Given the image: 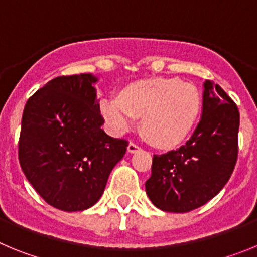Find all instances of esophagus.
<instances>
[{
	"mask_svg": "<svg viewBox=\"0 0 257 257\" xmlns=\"http://www.w3.org/2000/svg\"><path fill=\"white\" fill-rule=\"evenodd\" d=\"M140 151V147L139 145H136L135 143H130L128 144V147H127V152L128 153H136V152Z\"/></svg>",
	"mask_w": 257,
	"mask_h": 257,
	"instance_id": "obj_1",
	"label": "esophagus"
}]
</instances>
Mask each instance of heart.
<instances>
[{
	"mask_svg": "<svg viewBox=\"0 0 257 257\" xmlns=\"http://www.w3.org/2000/svg\"><path fill=\"white\" fill-rule=\"evenodd\" d=\"M202 96L192 83L176 78H152L131 83L119 97H104L100 112L110 131L124 134L143 117L145 136L157 147L183 142L198 119Z\"/></svg>",
	"mask_w": 257,
	"mask_h": 257,
	"instance_id": "heart-1",
	"label": "heart"
}]
</instances>
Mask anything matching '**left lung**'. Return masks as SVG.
I'll return each mask as SVG.
<instances>
[{
	"label": "left lung",
	"instance_id": "8db88e82",
	"mask_svg": "<svg viewBox=\"0 0 257 257\" xmlns=\"http://www.w3.org/2000/svg\"><path fill=\"white\" fill-rule=\"evenodd\" d=\"M203 108L190 139L176 151L154 154L145 190L166 212H189L216 196L238 157L239 110L212 81L203 83Z\"/></svg>",
	"mask_w": 257,
	"mask_h": 257
}]
</instances>
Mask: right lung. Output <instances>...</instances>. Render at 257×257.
I'll list each match as a JSON object with an SVG mask.
<instances>
[{
  "label": "right lung",
  "mask_w": 257,
  "mask_h": 257,
  "mask_svg": "<svg viewBox=\"0 0 257 257\" xmlns=\"http://www.w3.org/2000/svg\"><path fill=\"white\" fill-rule=\"evenodd\" d=\"M96 81L91 73L56 77L29 97L23 112V172L50 206L67 212L100 199L128 145L101 128Z\"/></svg>",
  "instance_id": "1"
}]
</instances>
